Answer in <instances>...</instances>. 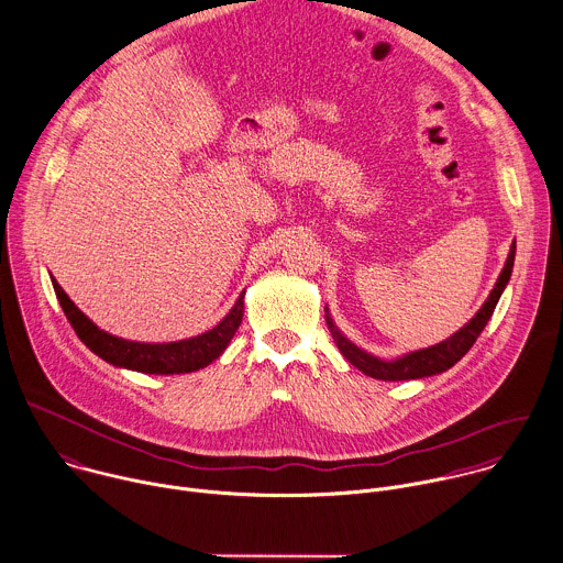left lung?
Wrapping results in <instances>:
<instances>
[{
  "mask_svg": "<svg viewBox=\"0 0 563 563\" xmlns=\"http://www.w3.org/2000/svg\"><path fill=\"white\" fill-rule=\"evenodd\" d=\"M512 263H515V241L510 245V252H508V258L504 263V269H501L495 287L490 289L488 298L479 307V311L460 331H455L451 338H446V340H442V342H438L433 346L409 351V353H405L400 357H394V360H383L378 355L366 353L357 344H353L335 327V322H333V318L329 313V307H324V318H327L329 331L333 335V342L340 349V353L368 378L385 380V383H400V380H420V378L438 376V373H444L455 362H460L466 355V351L475 344L479 333L484 331L486 322L490 320V316L495 311V305L499 302V298H501V294H504L508 280H510Z\"/></svg>",
  "mask_w": 563,
  "mask_h": 563,
  "instance_id": "left-lung-1",
  "label": "left lung"
}]
</instances>
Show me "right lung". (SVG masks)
<instances>
[{
    "label": "right lung",
    "mask_w": 563,
    "mask_h": 563,
    "mask_svg": "<svg viewBox=\"0 0 563 563\" xmlns=\"http://www.w3.org/2000/svg\"><path fill=\"white\" fill-rule=\"evenodd\" d=\"M55 294L59 298V305L73 324L79 340L97 353L101 360L119 366L130 368L139 373H150V376H174V373H192L208 364H212L230 344L236 329L241 327L243 311H245V291L239 296L230 313L210 331L185 338L176 342H136L125 340L119 335H112L103 329H99L62 289V285L53 278Z\"/></svg>",
    "instance_id": "right-lung-1"
}]
</instances>
